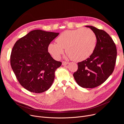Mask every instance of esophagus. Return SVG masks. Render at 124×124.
Returning <instances> with one entry per match:
<instances>
[{
	"instance_id": "esophagus-1",
	"label": "esophagus",
	"mask_w": 124,
	"mask_h": 124,
	"mask_svg": "<svg viewBox=\"0 0 124 124\" xmlns=\"http://www.w3.org/2000/svg\"><path fill=\"white\" fill-rule=\"evenodd\" d=\"M68 62H65V61H63L62 62V65H66L68 64Z\"/></svg>"
}]
</instances>
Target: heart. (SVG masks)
I'll list each match as a JSON object with an SVG mask.
<instances>
[{"mask_svg": "<svg viewBox=\"0 0 124 124\" xmlns=\"http://www.w3.org/2000/svg\"><path fill=\"white\" fill-rule=\"evenodd\" d=\"M55 43L48 47L49 53L54 59H59L65 49L66 57L75 61L86 59L93 53L96 47L97 37L89 29H78L64 31L56 39Z\"/></svg>", "mask_w": 124, "mask_h": 124, "instance_id": "1", "label": "heart"}]
</instances>
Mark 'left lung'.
Returning a JSON list of instances; mask_svg holds the SVG:
<instances>
[{
    "label": "left lung",
    "instance_id": "left-lung-1",
    "mask_svg": "<svg viewBox=\"0 0 124 124\" xmlns=\"http://www.w3.org/2000/svg\"><path fill=\"white\" fill-rule=\"evenodd\" d=\"M97 37L96 47L87 59L78 62V69L73 74L78 85L92 88L100 85L113 72L116 59V45L105 31L93 26L86 25Z\"/></svg>",
    "mask_w": 124,
    "mask_h": 124
}]
</instances>
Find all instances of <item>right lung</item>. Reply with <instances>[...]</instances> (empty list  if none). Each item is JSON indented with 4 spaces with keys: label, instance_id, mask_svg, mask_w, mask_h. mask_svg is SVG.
<instances>
[{
    "label": "right lung",
    "instance_id": "right-lung-1",
    "mask_svg": "<svg viewBox=\"0 0 124 124\" xmlns=\"http://www.w3.org/2000/svg\"><path fill=\"white\" fill-rule=\"evenodd\" d=\"M59 32L32 31L17 40L11 51L10 65L21 85L29 92L42 93L51 86L56 70L62 64L48 52Z\"/></svg>",
    "mask_w": 124,
    "mask_h": 124
}]
</instances>
